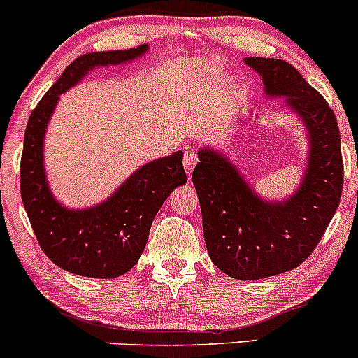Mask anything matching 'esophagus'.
Returning <instances> with one entry per match:
<instances>
[{
  "mask_svg": "<svg viewBox=\"0 0 358 358\" xmlns=\"http://www.w3.org/2000/svg\"><path fill=\"white\" fill-rule=\"evenodd\" d=\"M196 162H199V158H196V153L195 151H187L183 156V166H185V171H187L188 175L192 173L193 168H195Z\"/></svg>",
  "mask_w": 358,
  "mask_h": 358,
  "instance_id": "obj_1",
  "label": "esophagus"
}]
</instances>
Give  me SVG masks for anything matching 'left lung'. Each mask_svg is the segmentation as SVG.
<instances>
[{"label":"left lung","mask_w":358,"mask_h":358,"mask_svg":"<svg viewBox=\"0 0 358 358\" xmlns=\"http://www.w3.org/2000/svg\"><path fill=\"white\" fill-rule=\"evenodd\" d=\"M244 62L261 76L268 99L285 97V108L301 121L308 139L301 180L282 200L256 193L224 151L199 150L192 182L208 256L227 276L252 281L298 268L313 252L338 208L343 162L338 124L322 94L285 60L245 57Z\"/></svg>","instance_id":"left-lung-1"}]
</instances>
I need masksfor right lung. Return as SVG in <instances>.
Wrapping results in <instances>:
<instances>
[{
  "label": "right lung",
  "mask_w": 358,
  "mask_h": 358,
  "mask_svg": "<svg viewBox=\"0 0 358 358\" xmlns=\"http://www.w3.org/2000/svg\"><path fill=\"white\" fill-rule=\"evenodd\" d=\"M148 45L129 50L94 52L79 57L48 89L24 131L20 188L40 248L59 268L77 276L113 279L141 257L156 213L171 192L187 183L183 151L153 159L133 171L101 203L72 208L53 196L47 180L43 143L60 96L99 67L124 65L148 53Z\"/></svg>",
  "instance_id": "right-lung-1"
}]
</instances>
